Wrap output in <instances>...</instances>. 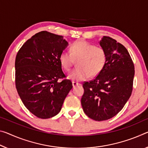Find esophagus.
I'll list each match as a JSON object with an SVG mask.
<instances>
[{
	"instance_id": "1",
	"label": "esophagus",
	"mask_w": 148,
	"mask_h": 148,
	"mask_svg": "<svg viewBox=\"0 0 148 148\" xmlns=\"http://www.w3.org/2000/svg\"><path fill=\"white\" fill-rule=\"evenodd\" d=\"M78 85H80V84L77 82H74V81L72 82V86H73V88H75V87Z\"/></svg>"
}]
</instances>
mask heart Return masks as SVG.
<instances>
[{
    "mask_svg": "<svg viewBox=\"0 0 148 148\" xmlns=\"http://www.w3.org/2000/svg\"><path fill=\"white\" fill-rule=\"evenodd\" d=\"M70 52L60 53L59 60L62 67L69 72L77 61V67L69 74L73 81H82L99 74L107 62V53L103 49L84 40L75 41L70 46Z\"/></svg>",
    "mask_w": 148,
    "mask_h": 148,
    "instance_id": "obj_1",
    "label": "heart"
}]
</instances>
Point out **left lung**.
I'll use <instances>...</instances> for the list:
<instances>
[{
	"instance_id": "8db88e82",
	"label": "left lung",
	"mask_w": 148,
	"mask_h": 148,
	"mask_svg": "<svg viewBox=\"0 0 148 148\" xmlns=\"http://www.w3.org/2000/svg\"><path fill=\"white\" fill-rule=\"evenodd\" d=\"M99 45L107 53L103 69L95 79L83 84L81 99L87 116L97 121L108 120L118 114L132 91L134 66L123 45L103 36Z\"/></svg>"
}]
</instances>
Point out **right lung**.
<instances>
[{
  "mask_svg": "<svg viewBox=\"0 0 148 148\" xmlns=\"http://www.w3.org/2000/svg\"><path fill=\"white\" fill-rule=\"evenodd\" d=\"M69 43L63 36L43 31L23 45L16 57V87L23 105L40 119H49L61 110L72 88L65 78L59 57Z\"/></svg>",
  "mask_w": 148,
  "mask_h": 148,
  "instance_id": "1",
  "label": "right lung"
}]
</instances>
